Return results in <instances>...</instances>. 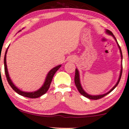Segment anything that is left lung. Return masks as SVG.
I'll list each match as a JSON object with an SVG mask.
<instances>
[{"instance_id": "left-lung-1", "label": "left lung", "mask_w": 129, "mask_h": 129, "mask_svg": "<svg viewBox=\"0 0 129 129\" xmlns=\"http://www.w3.org/2000/svg\"><path fill=\"white\" fill-rule=\"evenodd\" d=\"M107 33H108V34L111 35H112L113 37H114V38L115 39V40L116 41V39L115 38V36L113 35V33L111 32V31H110V30H107ZM117 43H118V42H117ZM118 45L119 46V48L120 49V52H121V58H122V52H121V49L120 48V46H119V44H118ZM122 68H121V73H120V76L119 77V79H118V82H117V83L116 84L115 86H114L113 88H112V89H111L110 91H108L107 93L106 94H102V95H98V96H91V95H89L86 92H85V91L83 90V88H82V86H81L80 85V79H79V71H78V70L77 69H76V73H75V77H74V82H75V84H76V86L77 88L78 91H79V92L82 95H83V96L86 97V98H88V99H94V100H98V99H101V98H104V96H106L107 94H108V93H110L111 91H112L116 87L117 85H118V83H119V81H120V79H121V76H122Z\"/></svg>"}]
</instances>
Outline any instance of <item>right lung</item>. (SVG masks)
I'll list each match as a JSON object with an SVG mask.
<instances>
[{"instance_id": "add662e5", "label": "right lung", "mask_w": 129, "mask_h": 129, "mask_svg": "<svg viewBox=\"0 0 129 129\" xmlns=\"http://www.w3.org/2000/svg\"><path fill=\"white\" fill-rule=\"evenodd\" d=\"M7 52V49L5 52V57H4V69H5V76H6L7 81H8V83L10 85L11 88H13V89L15 92H16L17 93L21 95V96L27 97V98H31V99H34V98H38L39 97L41 96L42 95L44 94L47 91V90L49 89V87H50V83H51L53 77L54 76V74H55V72L57 71V70L61 67V65H59V66H57V67H55L54 68L50 71V72H49L48 74H47V77H46V79L45 80V82H44V85L42 87L40 88V89L37 91L35 92H24L22 91L19 90L18 88L14 86V85L12 83L11 79H10L9 75H8V70H7V63H6V54Z\"/></svg>"}]
</instances>
